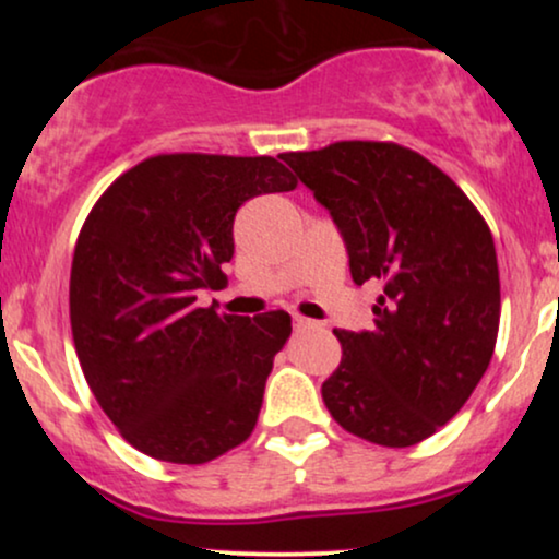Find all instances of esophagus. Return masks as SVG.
I'll return each instance as SVG.
<instances>
[{"label":"esophagus","instance_id":"obj_1","mask_svg":"<svg viewBox=\"0 0 559 559\" xmlns=\"http://www.w3.org/2000/svg\"><path fill=\"white\" fill-rule=\"evenodd\" d=\"M294 325H297V329H310V325H316L312 323L310 318H301V316H294Z\"/></svg>","mask_w":559,"mask_h":559}]
</instances>
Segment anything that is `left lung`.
<instances>
[{
  "mask_svg": "<svg viewBox=\"0 0 559 559\" xmlns=\"http://www.w3.org/2000/svg\"><path fill=\"white\" fill-rule=\"evenodd\" d=\"M284 163L342 230L357 286L376 281V329L333 331L342 362L323 402L344 431L413 447L471 400L499 333V265L476 204L394 141H336Z\"/></svg>",
  "mask_w": 559,
  "mask_h": 559,
  "instance_id": "obj_1",
  "label": "left lung"
}]
</instances>
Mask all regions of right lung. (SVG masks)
Masks as SVG:
<instances>
[{
  "instance_id": "add662e5",
  "label": "right lung",
  "mask_w": 559,
  "mask_h": 559,
  "mask_svg": "<svg viewBox=\"0 0 559 559\" xmlns=\"http://www.w3.org/2000/svg\"><path fill=\"white\" fill-rule=\"evenodd\" d=\"M292 189L297 178L275 157L173 152L115 178L83 221L70 267L75 355L139 452L202 465L258 426L292 316H221L197 297L226 284L236 210Z\"/></svg>"
}]
</instances>
